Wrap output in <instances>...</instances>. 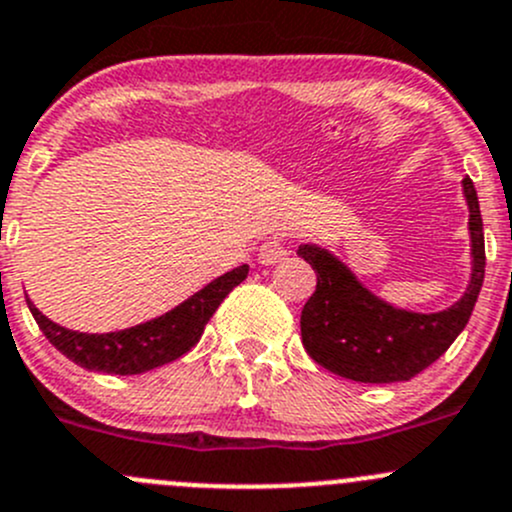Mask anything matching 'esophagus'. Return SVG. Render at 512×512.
I'll use <instances>...</instances> for the list:
<instances>
[{
	"label": "esophagus",
	"mask_w": 512,
	"mask_h": 512,
	"mask_svg": "<svg viewBox=\"0 0 512 512\" xmlns=\"http://www.w3.org/2000/svg\"><path fill=\"white\" fill-rule=\"evenodd\" d=\"M287 257V247L280 240H267L260 247V262L262 265H277Z\"/></svg>",
	"instance_id": "obj_1"
}]
</instances>
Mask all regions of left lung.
I'll list each match as a JSON object with an SVG mask.
<instances>
[{
	"instance_id": "1",
	"label": "left lung",
	"mask_w": 512,
	"mask_h": 512,
	"mask_svg": "<svg viewBox=\"0 0 512 512\" xmlns=\"http://www.w3.org/2000/svg\"><path fill=\"white\" fill-rule=\"evenodd\" d=\"M471 230V282L443 312H409L369 292L342 260L319 245H299L297 255L317 272V289L302 309V344L324 369L361 381H409L431 366L466 329L485 277V240L478 195L463 178Z\"/></svg>"
}]
</instances>
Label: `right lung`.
<instances>
[{"label": "right lung", "mask_w": 512, "mask_h": 512, "mask_svg": "<svg viewBox=\"0 0 512 512\" xmlns=\"http://www.w3.org/2000/svg\"><path fill=\"white\" fill-rule=\"evenodd\" d=\"M247 270H250L247 265L235 267L170 312L160 314L146 324L121 329V332H74V329L51 322L32 302L27 304L44 337L74 364L89 371H103V374H143V371L156 369V366L168 364V361L180 359L185 352H190L200 342L205 324L210 322L220 302L245 280Z\"/></svg>", "instance_id": "right-lung-1"}]
</instances>
